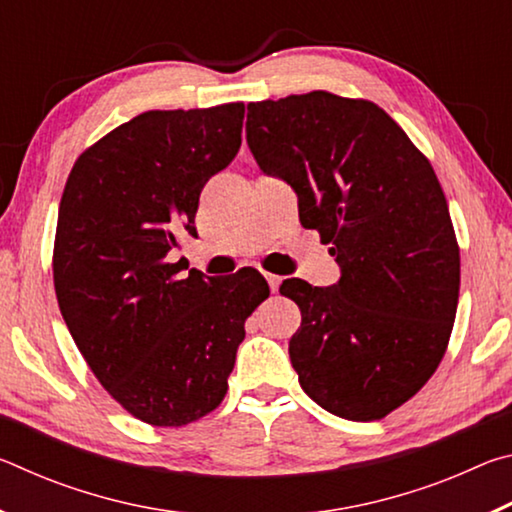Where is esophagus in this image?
I'll list each match as a JSON object with an SVG mask.
<instances>
[{
    "mask_svg": "<svg viewBox=\"0 0 512 512\" xmlns=\"http://www.w3.org/2000/svg\"><path fill=\"white\" fill-rule=\"evenodd\" d=\"M264 277H266L268 289H271V293H277V289H280V284H282V277H277V275H273V273H266Z\"/></svg>",
    "mask_w": 512,
    "mask_h": 512,
    "instance_id": "34e87169",
    "label": "esophagus"
}]
</instances>
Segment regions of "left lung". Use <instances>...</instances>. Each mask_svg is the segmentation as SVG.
<instances>
[{"mask_svg": "<svg viewBox=\"0 0 512 512\" xmlns=\"http://www.w3.org/2000/svg\"><path fill=\"white\" fill-rule=\"evenodd\" d=\"M246 140L341 268L332 287H280L302 314L289 341L302 391L345 420L384 418L427 384L454 327L461 257L443 187L372 101L316 90L248 103Z\"/></svg>", "mask_w": 512, "mask_h": 512, "instance_id": "1", "label": "left lung"}]
</instances>
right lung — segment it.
Here are the masks:
<instances>
[{"instance_id":"add662e5","label":"right lung","mask_w":512,"mask_h":512,"mask_svg":"<svg viewBox=\"0 0 512 512\" xmlns=\"http://www.w3.org/2000/svg\"><path fill=\"white\" fill-rule=\"evenodd\" d=\"M244 112H142L81 153L60 198V314L101 386L155 427L221 404L246 318L268 298L257 271L216 280L171 264L180 237H196L205 183L235 160Z\"/></svg>"}]
</instances>
